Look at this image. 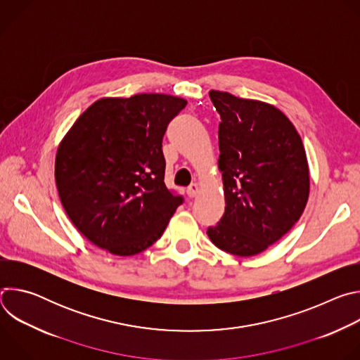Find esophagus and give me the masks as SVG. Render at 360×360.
Wrapping results in <instances>:
<instances>
[{
  "label": "esophagus",
  "mask_w": 360,
  "mask_h": 360,
  "mask_svg": "<svg viewBox=\"0 0 360 360\" xmlns=\"http://www.w3.org/2000/svg\"><path fill=\"white\" fill-rule=\"evenodd\" d=\"M198 192H199L198 184H191V185L188 186V189H186V195H188L189 198H195V196L198 195Z\"/></svg>",
  "instance_id": "34e87169"
}]
</instances>
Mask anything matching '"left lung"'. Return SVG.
I'll list each match as a JSON object with an SVG mask.
<instances>
[{
  "label": "left lung",
  "instance_id": "obj_1",
  "mask_svg": "<svg viewBox=\"0 0 360 360\" xmlns=\"http://www.w3.org/2000/svg\"><path fill=\"white\" fill-rule=\"evenodd\" d=\"M221 115L219 169L225 214L207 233L219 249L253 256L279 240L300 218L309 196L302 139L275 107L211 91Z\"/></svg>",
  "mask_w": 360,
  "mask_h": 360
}]
</instances>
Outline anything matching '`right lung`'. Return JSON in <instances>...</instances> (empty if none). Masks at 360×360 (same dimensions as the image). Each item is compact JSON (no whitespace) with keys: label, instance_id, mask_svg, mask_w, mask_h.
Listing matches in <instances>:
<instances>
[{"label":"right lung","instance_id":"obj_1","mask_svg":"<svg viewBox=\"0 0 360 360\" xmlns=\"http://www.w3.org/2000/svg\"><path fill=\"white\" fill-rule=\"evenodd\" d=\"M185 105L165 94L102 98L63 139L56 158L60 199L94 245L129 256L164 233L184 196L164 182L162 138Z\"/></svg>","mask_w":360,"mask_h":360}]
</instances>
